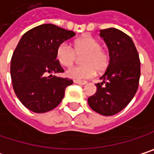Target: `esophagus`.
I'll return each instance as SVG.
<instances>
[{
    "label": "esophagus",
    "mask_w": 154,
    "mask_h": 154,
    "mask_svg": "<svg viewBox=\"0 0 154 154\" xmlns=\"http://www.w3.org/2000/svg\"><path fill=\"white\" fill-rule=\"evenodd\" d=\"M74 83L75 84H78V85H86V81H81V80H74Z\"/></svg>",
    "instance_id": "34e87169"
}]
</instances>
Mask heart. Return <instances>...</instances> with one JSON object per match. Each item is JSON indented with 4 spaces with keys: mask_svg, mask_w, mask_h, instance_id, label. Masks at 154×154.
Returning <instances> with one entry per match:
<instances>
[{
    "mask_svg": "<svg viewBox=\"0 0 154 154\" xmlns=\"http://www.w3.org/2000/svg\"><path fill=\"white\" fill-rule=\"evenodd\" d=\"M83 55L80 60L82 66L71 67L66 70L67 77L73 79H88L92 77L96 70L104 71L109 63V55L101 48L99 39L91 35H85L76 39L73 49L66 43L58 46L56 59L63 67H70L77 57Z\"/></svg>",
    "mask_w": 154,
    "mask_h": 154,
    "instance_id": "heart-1",
    "label": "heart"
}]
</instances>
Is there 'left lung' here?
Listing matches in <instances>:
<instances>
[{
  "mask_svg": "<svg viewBox=\"0 0 154 154\" xmlns=\"http://www.w3.org/2000/svg\"><path fill=\"white\" fill-rule=\"evenodd\" d=\"M109 51V64L101 83L95 84L97 91L88 98L91 109L109 116L122 111L133 99L138 87L140 61L130 36L116 28L101 30Z\"/></svg>",
  "mask_w": 154,
  "mask_h": 154,
  "instance_id": "8db88e82",
  "label": "left lung"
}]
</instances>
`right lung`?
<instances>
[{
    "label": "right lung",
    "mask_w": 154,
    "mask_h": 154,
    "mask_svg": "<svg viewBox=\"0 0 154 154\" xmlns=\"http://www.w3.org/2000/svg\"><path fill=\"white\" fill-rule=\"evenodd\" d=\"M76 35L52 23L32 28L22 36L10 64L13 89L29 110L46 113L61 103L67 86L73 84L68 78L48 74L63 72L56 60L59 45Z\"/></svg>",
    "instance_id": "1"
}]
</instances>
